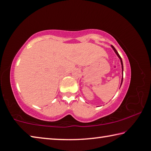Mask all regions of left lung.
Instances as JSON below:
<instances>
[{"label":"left lung","mask_w":151,"mask_h":151,"mask_svg":"<svg viewBox=\"0 0 151 151\" xmlns=\"http://www.w3.org/2000/svg\"><path fill=\"white\" fill-rule=\"evenodd\" d=\"M111 47L112 48V49L114 50V52H115V53H116V55L118 56V57L120 58V60H121V65H122V81H121V86L122 83V80H123V64H122V58H121V56L119 55V53H118V52H117L116 50L115 49V48H114V47L113 46H112V45H111Z\"/></svg>","instance_id":"1"}]
</instances>
